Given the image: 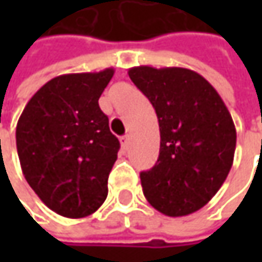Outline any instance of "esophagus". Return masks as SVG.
Here are the masks:
<instances>
[{
    "mask_svg": "<svg viewBox=\"0 0 262 262\" xmlns=\"http://www.w3.org/2000/svg\"><path fill=\"white\" fill-rule=\"evenodd\" d=\"M121 146H122V148L124 150H128V146H129V136H124V137H121Z\"/></svg>",
    "mask_w": 262,
    "mask_h": 262,
    "instance_id": "34e87169",
    "label": "esophagus"
}]
</instances>
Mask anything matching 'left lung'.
<instances>
[{"instance_id": "obj_1", "label": "left lung", "mask_w": 262, "mask_h": 262, "mask_svg": "<svg viewBox=\"0 0 262 262\" xmlns=\"http://www.w3.org/2000/svg\"><path fill=\"white\" fill-rule=\"evenodd\" d=\"M128 76L156 111L160 151L141 172L147 201L170 217L191 214L216 195L236 148V129L216 89L198 73L179 68H129Z\"/></svg>"}]
</instances>
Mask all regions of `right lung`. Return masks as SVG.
Segmentation results:
<instances>
[{
    "mask_svg": "<svg viewBox=\"0 0 262 262\" xmlns=\"http://www.w3.org/2000/svg\"><path fill=\"white\" fill-rule=\"evenodd\" d=\"M114 73L106 68L55 77L18 118L15 143L23 175L43 204L61 216H90L107 196L119 141L99 97Z\"/></svg>",
    "mask_w": 262,
    "mask_h": 262,
    "instance_id": "1",
    "label": "right lung"
}]
</instances>
